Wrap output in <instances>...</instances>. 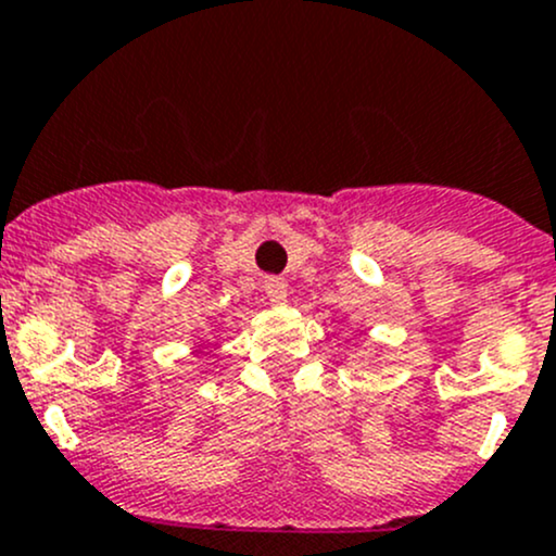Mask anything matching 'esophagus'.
Wrapping results in <instances>:
<instances>
[{
  "instance_id": "1",
  "label": "esophagus",
  "mask_w": 556,
  "mask_h": 556,
  "mask_svg": "<svg viewBox=\"0 0 556 556\" xmlns=\"http://www.w3.org/2000/svg\"><path fill=\"white\" fill-rule=\"evenodd\" d=\"M263 290H266L268 301L271 303L288 301V282H285L282 277H268L266 282H263Z\"/></svg>"
}]
</instances>
